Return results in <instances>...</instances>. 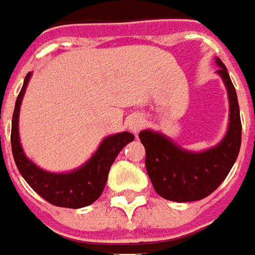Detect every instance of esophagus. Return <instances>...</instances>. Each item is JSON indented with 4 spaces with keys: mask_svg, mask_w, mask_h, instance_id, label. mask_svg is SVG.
Segmentation results:
<instances>
[{
    "mask_svg": "<svg viewBox=\"0 0 255 255\" xmlns=\"http://www.w3.org/2000/svg\"><path fill=\"white\" fill-rule=\"evenodd\" d=\"M127 126L129 131H132L134 134H138L142 129V127H143V119H142L139 114H134V116L129 117Z\"/></svg>",
    "mask_w": 255,
    "mask_h": 255,
    "instance_id": "34e87169",
    "label": "esophagus"
}]
</instances>
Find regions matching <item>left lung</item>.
Masks as SVG:
<instances>
[{
	"mask_svg": "<svg viewBox=\"0 0 255 255\" xmlns=\"http://www.w3.org/2000/svg\"><path fill=\"white\" fill-rule=\"evenodd\" d=\"M218 74L228 89L230 103L229 128L222 141L204 152H188L167 136L145 129L139 139L145 146V166L152 186L164 200L176 202L198 201L214 193L229 174L242 145V121L236 89L219 58Z\"/></svg>",
	"mask_w": 255,
	"mask_h": 255,
	"instance_id": "8db88e82",
	"label": "left lung"
}]
</instances>
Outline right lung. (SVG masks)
<instances>
[{"instance_id":"obj_1","label":"right lung","mask_w":255,"mask_h":255,"mask_svg":"<svg viewBox=\"0 0 255 255\" xmlns=\"http://www.w3.org/2000/svg\"><path fill=\"white\" fill-rule=\"evenodd\" d=\"M30 75V72L26 75L23 86L16 98L15 110L12 116V155L19 173L41 198L55 207L77 209L91 205L105 190L110 166L128 142L134 141V135L126 131L105 138L95 155L77 170L69 173H50L37 167L32 160L26 157L19 142L18 129L19 109Z\"/></svg>"}]
</instances>
